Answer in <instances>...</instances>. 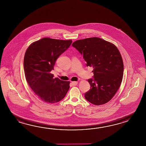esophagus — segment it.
Segmentation results:
<instances>
[{
	"label": "esophagus",
	"instance_id": "34e87169",
	"mask_svg": "<svg viewBox=\"0 0 146 146\" xmlns=\"http://www.w3.org/2000/svg\"><path fill=\"white\" fill-rule=\"evenodd\" d=\"M72 84L73 86H76V85H77L78 82H77V81H72Z\"/></svg>",
	"mask_w": 146,
	"mask_h": 146
}]
</instances>
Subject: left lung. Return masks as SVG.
I'll return each mask as SVG.
<instances>
[{"label":"left lung","mask_w":146,"mask_h":146,"mask_svg":"<svg viewBox=\"0 0 146 146\" xmlns=\"http://www.w3.org/2000/svg\"><path fill=\"white\" fill-rule=\"evenodd\" d=\"M74 47L83 56L87 66L93 67V79H88L91 88L85 99L96 106L106 103L117 91L123 77L124 64L114 44L99 37L74 42Z\"/></svg>","instance_id":"8db88e82"}]
</instances>
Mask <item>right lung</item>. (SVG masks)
Instances as JSON below:
<instances>
[{
  "label": "right lung",
  "mask_w": 146,
  "mask_h": 146,
  "mask_svg": "<svg viewBox=\"0 0 146 146\" xmlns=\"http://www.w3.org/2000/svg\"><path fill=\"white\" fill-rule=\"evenodd\" d=\"M72 43V40L45 37L32 43L25 52L23 62L25 79L32 90L44 102H58L68 91L70 82L54 78L50 72L56 59Z\"/></svg>",
  "instance_id": "add662e5"
}]
</instances>
